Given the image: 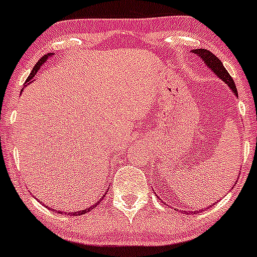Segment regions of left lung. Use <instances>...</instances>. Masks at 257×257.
Masks as SVG:
<instances>
[{
	"instance_id": "left-lung-1",
	"label": "left lung",
	"mask_w": 257,
	"mask_h": 257,
	"mask_svg": "<svg viewBox=\"0 0 257 257\" xmlns=\"http://www.w3.org/2000/svg\"><path fill=\"white\" fill-rule=\"evenodd\" d=\"M191 52L198 54V56L205 62L206 66H208L220 79H222L227 85H229L230 89L235 93V95H237V89H236V85H235L234 79H232V77L230 76L229 72L226 71V68H225L224 64L221 63V61H220L215 54H212L211 51H209V49L199 48V49H194V51ZM185 214H189V211L185 212ZM194 214H195V211H194Z\"/></svg>"
}]
</instances>
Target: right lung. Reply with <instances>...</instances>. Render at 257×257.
I'll list each match as a JSON object with an SVG mask.
<instances>
[{
	"label": "right lung",
	"mask_w": 257,
	"mask_h": 257,
	"mask_svg": "<svg viewBox=\"0 0 257 257\" xmlns=\"http://www.w3.org/2000/svg\"><path fill=\"white\" fill-rule=\"evenodd\" d=\"M51 56H52V53L45 54V56H43L42 58H41L40 61H38L37 63H36V66L33 67L32 72H31V73H30V76H28V78H27V80H26V82H31V79H32L33 77L36 76V73H37V72H38V69H40V67L42 66V64L45 63L46 61H47V58H48V57H51ZM105 194H107V193H105ZM105 194H104V195H105ZM104 195H103V198H104ZM98 203H99V201H97V203H95L94 205H93V206H90V208H88L87 210H82V211H76V212H68V215H69V216H76V215H78V216H79V215L87 214L88 211H90V210H92V209H94L95 206L98 205ZM58 212H61V211H58Z\"/></svg>",
	"instance_id": "add662e5"
}]
</instances>
